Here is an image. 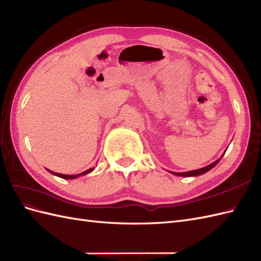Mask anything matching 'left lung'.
<instances>
[{
    "mask_svg": "<svg viewBox=\"0 0 261 261\" xmlns=\"http://www.w3.org/2000/svg\"><path fill=\"white\" fill-rule=\"evenodd\" d=\"M223 154H224V153H223ZM223 154L221 155V158L223 156ZM221 158H220V159H218L217 161L212 162L211 164L207 165V167L201 168V169H198V170L188 171V172H183V173H176V172H171V173H172V174H174V175H177V176H184V177H189V176H198V175H201V174H203V173H206V172L210 171L212 168H215L216 165L219 163V161L221 160Z\"/></svg>",
    "mask_w": 261,
    "mask_h": 261,
    "instance_id": "obj_1",
    "label": "left lung"
}]
</instances>
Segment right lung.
<instances>
[{"label": "right lung", "mask_w": 261, "mask_h": 261, "mask_svg": "<svg viewBox=\"0 0 261 261\" xmlns=\"http://www.w3.org/2000/svg\"><path fill=\"white\" fill-rule=\"evenodd\" d=\"M46 170H48V169H46ZM93 170H94V168H91V169L87 170V171H84V172L80 173V174H76V175H67V174H61V173L52 172V171H50V170H48V171L51 173V174H53V175H55V176H59V177H61V178H64V179H74V178H77V177H80V176H83V175L88 174V173L92 172Z\"/></svg>", "instance_id": "obj_1"}]
</instances>
